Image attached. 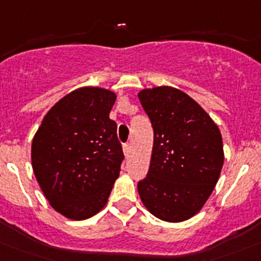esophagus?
<instances>
[{
  "instance_id": "esophagus-1",
  "label": "esophagus",
  "mask_w": 261,
  "mask_h": 261,
  "mask_svg": "<svg viewBox=\"0 0 261 261\" xmlns=\"http://www.w3.org/2000/svg\"><path fill=\"white\" fill-rule=\"evenodd\" d=\"M123 151H124V155L128 156L129 152H130V143H124L123 145Z\"/></svg>"
}]
</instances>
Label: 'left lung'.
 <instances>
[{
	"mask_svg": "<svg viewBox=\"0 0 261 261\" xmlns=\"http://www.w3.org/2000/svg\"><path fill=\"white\" fill-rule=\"evenodd\" d=\"M138 98L150 118L153 146L146 178L137 185L143 205L165 222L198 213L222 170V135L206 111L173 87L143 89Z\"/></svg>",
	"mask_w": 261,
	"mask_h": 261,
	"instance_id": "1",
	"label": "left lung"
}]
</instances>
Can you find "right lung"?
Here are the masks:
<instances>
[{"mask_svg":"<svg viewBox=\"0 0 261 261\" xmlns=\"http://www.w3.org/2000/svg\"><path fill=\"white\" fill-rule=\"evenodd\" d=\"M115 100L108 89H75L52 106L34 136L33 172L51 206L66 218L100 212L119 177L124 153L109 118Z\"/></svg>","mask_w":261,"mask_h":261,"instance_id":"obj_1","label":"right lung"}]
</instances>
